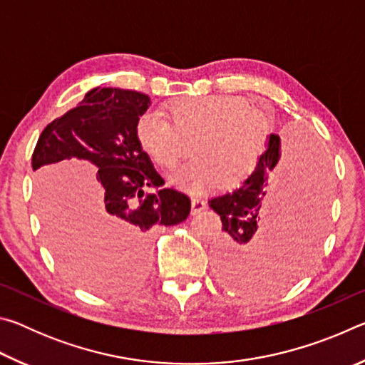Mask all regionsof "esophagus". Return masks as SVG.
Instances as JSON below:
<instances>
[{
	"mask_svg": "<svg viewBox=\"0 0 365 365\" xmlns=\"http://www.w3.org/2000/svg\"><path fill=\"white\" fill-rule=\"evenodd\" d=\"M206 207H207L206 201L200 200V197H193V200H191V214H193V215L201 214Z\"/></svg>",
	"mask_w": 365,
	"mask_h": 365,
	"instance_id": "esophagus-1",
	"label": "esophagus"
}]
</instances>
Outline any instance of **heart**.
Instances as JSON below:
<instances>
[{"mask_svg": "<svg viewBox=\"0 0 365 365\" xmlns=\"http://www.w3.org/2000/svg\"><path fill=\"white\" fill-rule=\"evenodd\" d=\"M140 115L135 137L160 168H174L191 148L196 156L172 172L169 180L191 195H202L224 182L242 185L256 168L267 143L269 120L235 96H183L165 108Z\"/></svg>", "mask_w": 365, "mask_h": 365, "instance_id": "b5f03b06", "label": "heart"}]
</instances>
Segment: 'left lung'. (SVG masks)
<instances>
[{
  "mask_svg": "<svg viewBox=\"0 0 365 365\" xmlns=\"http://www.w3.org/2000/svg\"><path fill=\"white\" fill-rule=\"evenodd\" d=\"M331 195L330 163L309 140L294 138L285 156L270 133L251 175L209 200L225 237L214 267L225 285L275 292L304 274L322 240Z\"/></svg>",
  "mask_w": 365,
  "mask_h": 365,
  "instance_id": "left-lung-1",
  "label": "left lung"
}]
</instances>
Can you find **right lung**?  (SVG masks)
Returning <instances> with one entry per match:
<instances>
[{
	"label": "right lung",
	"instance_id": "add662e5",
	"mask_svg": "<svg viewBox=\"0 0 365 365\" xmlns=\"http://www.w3.org/2000/svg\"><path fill=\"white\" fill-rule=\"evenodd\" d=\"M150 106V96L138 91L93 88L78 106L46 125L35 146L34 170L72 158L98 169L101 196L88 217L53 205L38 183L41 212L61 265L96 292L138 282L148 267L153 228L177 225L190 214L187 195L172 188L148 191L164 185L135 137L137 120Z\"/></svg>",
	"mask_w": 365,
	"mask_h": 365
}]
</instances>
